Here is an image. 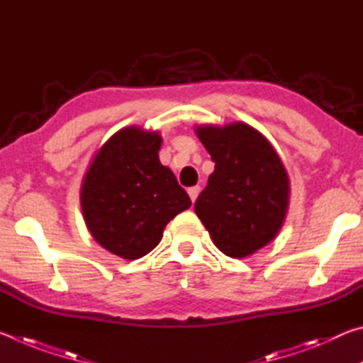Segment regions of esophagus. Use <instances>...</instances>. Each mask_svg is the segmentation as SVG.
Listing matches in <instances>:
<instances>
[{"instance_id":"obj_1","label":"esophagus","mask_w":363,"mask_h":363,"mask_svg":"<svg viewBox=\"0 0 363 363\" xmlns=\"http://www.w3.org/2000/svg\"><path fill=\"white\" fill-rule=\"evenodd\" d=\"M189 196H190V200L192 201H195L196 200V196H199V194H200V187L199 186H195V187H190L189 190Z\"/></svg>"}]
</instances>
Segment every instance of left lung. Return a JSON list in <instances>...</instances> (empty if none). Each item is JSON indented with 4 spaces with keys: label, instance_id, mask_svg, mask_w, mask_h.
Returning a JSON list of instances; mask_svg holds the SVG:
<instances>
[{
    "label": "left lung",
    "instance_id": "left-lung-1",
    "mask_svg": "<svg viewBox=\"0 0 363 363\" xmlns=\"http://www.w3.org/2000/svg\"><path fill=\"white\" fill-rule=\"evenodd\" d=\"M195 134L214 171L195 213L219 251L233 259L255 255L279 235L290 203V177L267 138L243 121L199 125Z\"/></svg>",
    "mask_w": 363,
    "mask_h": 363
}]
</instances>
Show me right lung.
I'll use <instances>...</instances> for the list:
<instances>
[{"label": "right lung", "mask_w": 363, "mask_h": 363, "mask_svg": "<svg viewBox=\"0 0 363 363\" xmlns=\"http://www.w3.org/2000/svg\"><path fill=\"white\" fill-rule=\"evenodd\" d=\"M158 131L126 126L96 150L79 189L94 240L133 261L157 247L171 219L192 205L173 171L160 163Z\"/></svg>", "instance_id": "1"}]
</instances>
